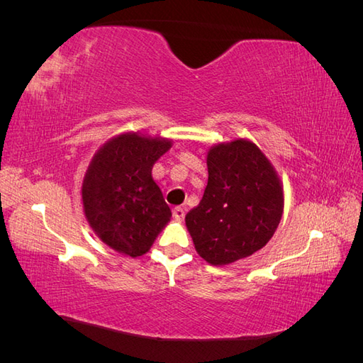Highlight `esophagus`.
Returning <instances> with one entry per match:
<instances>
[{
  "mask_svg": "<svg viewBox=\"0 0 363 363\" xmlns=\"http://www.w3.org/2000/svg\"><path fill=\"white\" fill-rule=\"evenodd\" d=\"M184 213H186V211H184V207H182V206H177L172 211V216H174L175 221H183Z\"/></svg>",
  "mask_w": 363,
  "mask_h": 363,
  "instance_id": "esophagus-1",
  "label": "esophagus"
}]
</instances>
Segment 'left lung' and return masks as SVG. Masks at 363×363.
Returning <instances> with one entry per match:
<instances>
[{
    "instance_id": "8db88e82",
    "label": "left lung",
    "mask_w": 363,
    "mask_h": 363,
    "mask_svg": "<svg viewBox=\"0 0 363 363\" xmlns=\"http://www.w3.org/2000/svg\"><path fill=\"white\" fill-rule=\"evenodd\" d=\"M207 171L203 199L184 221L200 257L224 267L269 242L283 215V184L268 157L248 139L211 147Z\"/></svg>"
}]
</instances>
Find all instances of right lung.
Wrapping results in <instances>:
<instances>
[{
    "instance_id": "right-lung-1",
    "label": "right lung",
    "mask_w": 363,
    "mask_h": 363,
    "mask_svg": "<svg viewBox=\"0 0 363 363\" xmlns=\"http://www.w3.org/2000/svg\"><path fill=\"white\" fill-rule=\"evenodd\" d=\"M171 147L172 139L128 131L108 139L87 167L84 216L95 235L121 255H145L169 223L171 208L151 171Z\"/></svg>"
}]
</instances>
